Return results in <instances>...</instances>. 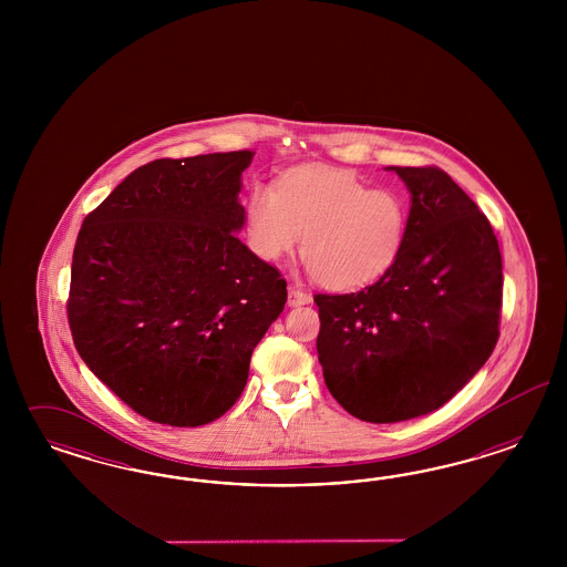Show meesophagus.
<instances>
[{
  "label": "esophagus",
  "instance_id": "obj_1",
  "mask_svg": "<svg viewBox=\"0 0 567 567\" xmlns=\"http://www.w3.org/2000/svg\"><path fill=\"white\" fill-rule=\"evenodd\" d=\"M308 303H311V295H309V292L303 291V289H299L297 285L289 287V306H291V308L308 306Z\"/></svg>",
  "mask_w": 567,
  "mask_h": 567
}]
</instances>
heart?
<instances>
[{
	"label": "heart",
	"instance_id": "heart-1",
	"mask_svg": "<svg viewBox=\"0 0 567 567\" xmlns=\"http://www.w3.org/2000/svg\"><path fill=\"white\" fill-rule=\"evenodd\" d=\"M249 247L266 261L301 258L320 287L353 291L377 282L401 256L410 230L403 193L370 189L353 172L299 166L278 190L254 185L245 206Z\"/></svg>",
	"mask_w": 567,
	"mask_h": 567
}]
</instances>
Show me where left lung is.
<instances>
[{"instance_id": "left-lung-1", "label": "left lung", "mask_w": 567, "mask_h": 567, "mask_svg": "<svg viewBox=\"0 0 567 567\" xmlns=\"http://www.w3.org/2000/svg\"><path fill=\"white\" fill-rule=\"evenodd\" d=\"M396 172L412 195L395 266L349 295H316L318 360L347 412L391 424L439 410L491 358L503 264L493 226L434 166Z\"/></svg>"}]
</instances>
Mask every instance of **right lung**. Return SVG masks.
Masks as SVG:
<instances>
[{
  "mask_svg": "<svg viewBox=\"0 0 567 567\" xmlns=\"http://www.w3.org/2000/svg\"><path fill=\"white\" fill-rule=\"evenodd\" d=\"M251 152L155 159L81 226L69 322L89 370L143 417L204 426L239 399L287 282L235 233Z\"/></svg>",
  "mask_w": 567,
  "mask_h": 567,
  "instance_id": "obj_1",
  "label": "right lung"
}]
</instances>
